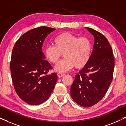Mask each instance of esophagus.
<instances>
[{
	"label": "esophagus",
	"instance_id": "obj_1",
	"mask_svg": "<svg viewBox=\"0 0 126 126\" xmlns=\"http://www.w3.org/2000/svg\"><path fill=\"white\" fill-rule=\"evenodd\" d=\"M64 75H65L64 73H57V76H58V77H59V78H60V77H62Z\"/></svg>",
	"mask_w": 126,
	"mask_h": 126
}]
</instances>
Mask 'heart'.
<instances>
[{
  "label": "heart",
  "instance_id": "obj_1",
  "mask_svg": "<svg viewBox=\"0 0 126 126\" xmlns=\"http://www.w3.org/2000/svg\"><path fill=\"white\" fill-rule=\"evenodd\" d=\"M54 43L55 46H46L44 55L46 60L53 64H57L63 55L65 59L55 67L57 72L63 73L74 67L80 69L87 65L90 59L92 46L87 38H80L65 32L57 36Z\"/></svg>",
  "mask_w": 126,
  "mask_h": 126
}]
</instances>
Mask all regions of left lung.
I'll list each match as a JSON object with an SVG mask.
<instances>
[{
	"mask_svg": "<svg viewBox=\"0 0 126 126\" xmlns=\"http://www.w3.org/2000/svg\"><path fill=\"white\" fill-rule=\"evenodd\" d=\"M94 35V43L87 65L76 75L70 88V95L81 106L89 107L100 101L113 79L114 57L111 46L106 37L87 27Z\"/></svg>",
	"mask_w": 126,
	"mask_h": 126,
	"instance_id": "1",
	"label": "left lung"
}]
</instances>
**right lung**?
I'll return each mask as SVG.
<instances>
[{"mask_svg": "<svg viewBox=\"0 0 126 126\" xmlns=\"http://www.w3.org/2000/svg\"><path fill=\"white\" fill-rule=\"evenodd\" d=\"M56 29L41 26L28 31L15 43L10 61L11 78L16 93L30 105L47 100L55 87L57 75L48 74L52 66L42 51L45 39Z\"/></svg>", "mask_w": 126, "mask_h": 126, "instance_id": "obj_1", "label": "right lung"}]
</instances>
